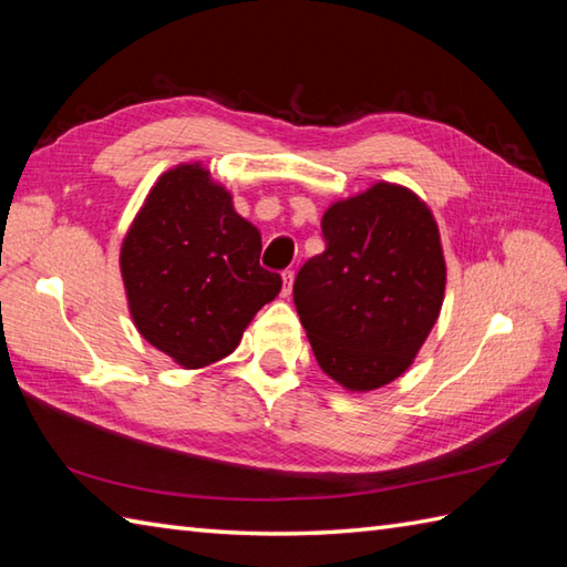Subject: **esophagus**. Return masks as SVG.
Instances as JSON below:
<instances>
[{
  "mask_svg": "<svg viewBox=\"0 0 567 567\" xmlns=\"http://www.w3.org/2000/svg\"><path fill=\"white\" fill-rule=\"evenodd\" d=\"M292 285H295V272L292 270H285L282 272V297H290L292 295Z\"/></svg>",
  "mask_w": 567,
  "mask_h": 567,
  "instance_id": "1",
  "label": "esophagus"
}]
</instances>
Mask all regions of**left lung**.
Wrapping results in <instances>:
<instances>
[{
	"label": "left lung",
	"instance_id": "obj_1",
	"mask_svg": "<svg viewBox=\"0 0 567 567\" xmlns=\"http://www.w3.org/2000/svg\"><path fill=\"white\" fill-rule=\"evenodd\" d=\"M327 250L299 270L295 305L319 368L372 392L412 368L445 295L439 224L416 192L372 183L321 216Z\"/></svg>",
	"mask_w": 567,
	"mask_h": 567
}]
</instances>
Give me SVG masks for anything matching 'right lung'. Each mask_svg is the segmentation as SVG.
Instances as JSON below:
<instances>
[{"label":"right lung","instance_id":"1","mask_svg":"<svg viewBox=\"0 0 567 567\" xmlns=\"http://www.w3.org/2000/svg\"><path fill=\"white\" fill-rule=\"evenodd\" d=\"M262 238L199 161L155 179L118 250L128 315L153 348L185 370L236 351L282 290L260 268Z\"/></svg>","mask_w":567,"mask_h":567}]
</instances>
